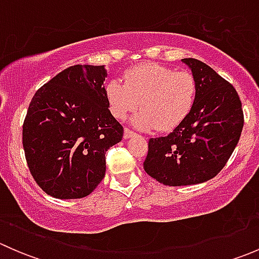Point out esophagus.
<instances>
[{"label": "esophagus", "mask_w": 259, "mask_h": 259, "mask_svg": "<svg viewBox=\"0 0 259 259\" xmlns=\"http://www.w3.org/2000/svg\"><path fill=\"white\" fill-rule=\"evenodd\" d=\"M133 137H135V133H133L129 129H124V139H129V138Z\"/></svg>", "instance_id": "34e87169"}]
</instances>
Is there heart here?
I'll use <instances>...</instances> for the list:
<instances>
[{
	"mask_svg": "<svg viewBox=\"0 0 259 259\" xmlns=\"http://www.w3.org/2000/svg\"><path fill=\"white\" fill-rule=\"evenodd\" d=\"M195 95L192 74L153 62L125 72L124 83L114 79L105 86L109 110L116 119H124L139 104L142 109L132 117V125L140 130L171 132L178 127L192 111Z\"/></svg>",
	"mask_w": 259,
	"mask_h": 259,
	"instance_id": "b5f03b06",
	"label": "heart"
}]
</instances>
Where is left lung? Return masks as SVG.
I'll use <instances>...</instances> for the list:
<instances>
[{"label":"left lung","instance_id":"obj_1","mask_svg":"<svg viewBox=\"0 0 259 259\" xmlns=\"http://www.w3.org/2000/svg\"><path fill=\"white\" fill-rule=\"evenodd\" d=\"M197 83L187 119L166 137L150 138L146 173L169 187L200 184L223 169L241 138L242 103L236 89L211 67L182 59Z\"/></svg>","mask_w":259,"mask_h":259}]
</instances>
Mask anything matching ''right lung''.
Segmentation results:
<instances>
[{
    "mask_svg": "<svg viewBox=\"0 0 259 259\" xmlns=\"http://www.w3.org/2000/svg\"><path fill=\"white\" fill-rule=\"evenodd\" d=\"M105 66L75 65L36 91L23 122L28 169L46 194L80 199L105 177V154L124 130L109 110Z\"/></svg>",
    "mask_w": 259,
    "mask_h": 259,
    "instance_id": "add662e5",
    "label": "right lung"
}]
</instances>
